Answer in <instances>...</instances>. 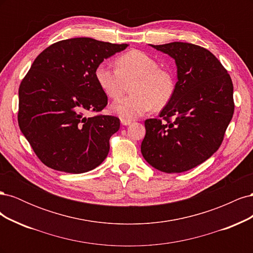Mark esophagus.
<instances>
[{"label": "esophagus", "mask_w": 253, "mask_h": 253, "mask_svg": "<svg viewBox=\"0 0 253 253\" xmlns=\"http://www.w3.org/2000/svg\"><path fill=\"white\" fill-rule=\"evenodd\" d=\"M120 121H121V125L122 126H128V125H131L132 124V120H129V119H120Z\"/></svg>", "instance_id": "34e87169"}]
</instances>
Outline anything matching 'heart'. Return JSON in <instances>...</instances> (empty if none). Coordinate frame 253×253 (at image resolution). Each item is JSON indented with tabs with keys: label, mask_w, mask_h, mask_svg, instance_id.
Here are the masks:
<instances>
[{
	"label": "heart",
	"mask_w": 253,
	"mask_h": 253,
	"mask_svg": "<svg viewBox=\"0 0 253 253\" xmlns=\"http://www.w3.org/2000/svg\"><path fill=\"white\" fill-rule=\"evenodd\" d=\"M117 68L102 62L95 68V79L106 97L118 98L129 86L131 95L112 103L110 111L122 119L140 117L154 108L163 110L175 95L174 75L158 67L157 61L141 50H129L116 59Z\"/></svg>",
	"instance_id": "obj_1"
}]
</instances>
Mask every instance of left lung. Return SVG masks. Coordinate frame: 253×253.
Listing matches in <instances>:
<instances>
[{"mask_svg":"<svg viewBox=\"0 0 253 253\" xmlns=\"http://www.w3.org/2000/svg\"><path fill=\"white\" fill-rule=\"evenodd\" d=\"M151 46L175 60L177 82L172 101L159 114L165 122L144 121L141 154L159 171L181 173L206 162L220 147L234 112L233 84L208 49L183 42Z\"/></svg>","mask_w":253,"mask_h":253,"instance_id":"left-lung-1","label":"left lung"}]
</instances>
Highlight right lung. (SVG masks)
I'll list each match as a JSON object with an SVG mask.
<instances>
[{"mask_svg": "<svg viewBox=\"0 0 253 253\" xmlns=\"http://www.w3.org/2000/svg\"><path fill=\"white\" fill-rule=\"evenodd\" d=\"M127 46L74 38L53 43L36 58L20 84L18 121L45 166L79 174L108 156L119 118L85 113L100 112L108 104L95 79L96 66Z\"/></svg>", "mask_w": 253, "mask_h": 253, "instance_id": "1", "label": "right lung"}]
</instances>
